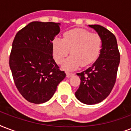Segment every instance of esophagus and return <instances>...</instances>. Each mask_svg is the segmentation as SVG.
Returning a JSON list of instances; mask_svg holds the SVG:
<instances>
[{"mask_svg": "<svg viewBox=\"0 0 131 131\" xmlns=\"http://www.w3.org/2000/svg\"><path fill=\"white\" fill-rule=\"evenodd\" d=\"M73 73H67V78H70V77H71L73 75Z\"/></svg>", "mask_w": 131, "mask_h": 131, "instance_id": "34e87169", "label": "esophagus"}]
</instances>
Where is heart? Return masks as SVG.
<instances>
[{"label":"heart","instance_id":"heart-1","mask_svg":"<svg viewBox=\"0 0 131 131\" xmlns=\"http://www.w3.org/2000/svg\"><path fill=\"white\" fill-rule=\"evenodd\" d=\"M102 40L97 34H93L84 29H74L66 32L64 38L56 37L52 41L53 56L56 63L62 65L67 71H73L81 65L87 66L98 58Z\"/></svg>","mask_w":131,"mask_h":131}]
</instances>
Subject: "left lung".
Returning <instances> with one entry per match:
<instances>
[{
	"instance_id": "8db88e82",
	"label": "left lung",
	"mask_w": 131,
	"mask_h": 131,
	"mask_svg": "<svg viewBox=\"0 0 131 131\" xmlns=\"http://www.w3.org/2000/svg\"><path fill=\"white\" fill-rule=\"evenodd\" d=\"M89 27L101 37L102 49L92 66L77 73L81 82L75 95L79 101L91 105L103 101L111 92L116 80L120 56L116 38L112 33L98 25Z\"/></svg>"
}]
</instances>
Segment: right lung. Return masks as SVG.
Returning a JSON list of instances; mask_svg holds the SVG:
<instances>
[{"label":"right lung","mask_w":131,"mask_h":131,"mask_svg":"<svg viewBox=\"0 0 131 131\" xmlns=\"http://www.w3.org/2000/svg\"><path fill=\"white\" fill-rule=\"evenodd\" d=\"M60 23L34 21L17 33L12 43L9 67L16 88L28 102L49 100L66 77L53 58V40Z\"/></svg>","instance_id":"obj_1"}]
</instances>
